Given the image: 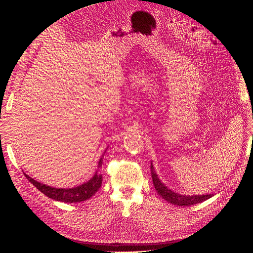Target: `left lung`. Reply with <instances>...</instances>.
<instances>
[{"instance_id":"obj_1","label":"left lung","mask_w":253,"mask_h":253,"mask_svg":"<svg viewBox=\"0 0 253 253\" xmlns=\"http://www.w3.org/2000/svg\"><path fill=\"white\" fill-rule=\"evenodd\" d=\"M151 173H152V179H153V185H154L157 193L162 196L165 201L169 202L176 206H181V207H187V206H192L198 203H202L204 201H207L208 198L212 197L213 194H207V195H181L173 192L170 189H168L164 183L159 180L157 174L154 171V168L151 164Z\"/></svg>"}]
</instances>
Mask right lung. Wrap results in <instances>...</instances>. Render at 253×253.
Here are the masks:
<instances>
[{
  "label": "right lung",
  "instance_id": "1",
  "mask_svg": "<svg viewBox=\"0 0 253 253\" xmlns=\"http://www.w3.org/2000/svg\"><path fill=\"white\" fill-rule=\"evenodd\" d=\"M102 160L103 157L100 158L98 163V171L93 176V178H90L87 182L83 183V185L73 188V189H56L51 188L49 186L43 185L36 181L34 178L29 177L28 175L25 174L26 178L33 183V185L39 190L43 194L46 195L49 198H52L55 201L64 202V203H80L83 201H86L88 198L93 196L99 188L102 185V174L99 173V170L102 167Z\"/></svg>",
  "mask_w": 253,
  "mask_h": 253
}]
</instances>
